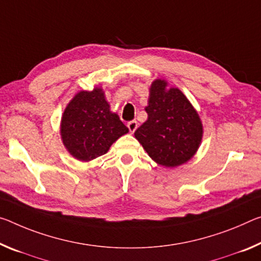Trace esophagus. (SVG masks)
I'll return each instance as SVG.
<instances>
[{"label": "esophagus", "instance_id": "34e87169", "mask_svg": "<svg viewBox=\"0 0 261 261\" xmlns=\"http://www.w3.org/2000/svg\"><path fill=\"white\" fill-rule=\"evenodd\" d=\"M137 126H138L137 121H130L129 123H127V127H129L130 132H135V130L137 129Z\"/></svg>", "mask_w": 261, "mask_h": 261}]
</instances>
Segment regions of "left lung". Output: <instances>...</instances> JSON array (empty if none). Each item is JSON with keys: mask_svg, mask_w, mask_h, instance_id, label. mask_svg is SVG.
<instances>
[{"mask_svg": "<svg viewBox=\"0 0 261 261\" xmlns=\"http://www.w3.org/2000/svg\"><path fill=\"white\" fill-rule=\"evenodd\" d=\"M167 82L155 80L150 88L147 119L135 137L148 155L166 167H176L195 154L202 139V123L196 110L180 89H166Z\"/></svg>", "mask_w": 261, "mask_h": 261, "instance_id": "left-lung-1", "label": "left lung"}]
</instances>
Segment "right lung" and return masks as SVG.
<instances>
[{"instance_id":"1","label":"right lung","mask_w":261,"mask_h":261,"mask_svg":"<svg viewBox=\"0 0 261 261\" xmlns=\"http://www.w3.org/2000/svg\"><path fill=\"white\" fill-rule=\"evenodd\" d=\"M109 108L100 88L80 92L69 102L61 119L60 134L74 158L89 161L106 154L111 144L129 132Z\"/></svg>"}]
</instances>
